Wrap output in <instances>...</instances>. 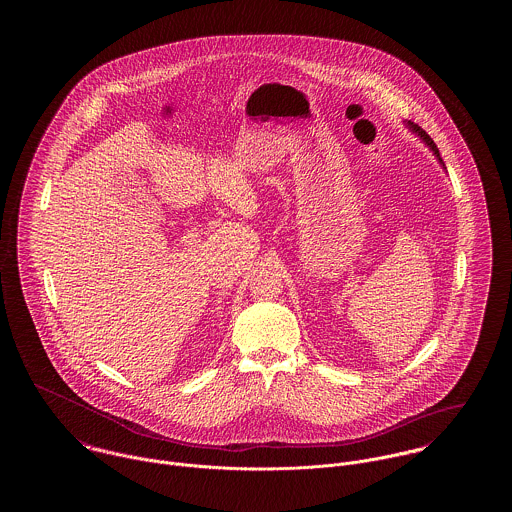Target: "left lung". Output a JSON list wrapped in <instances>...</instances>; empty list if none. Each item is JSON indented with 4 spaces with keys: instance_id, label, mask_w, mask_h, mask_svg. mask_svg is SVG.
I'll return each mask as SVG.
<instances>
[{
    "instance_id": "left-lung-1",
    "label": "left lung",
    "mask_w": 512,
    "mask_h": 512,
    "mask_svg": "<svg viewBox=\"0 0 512 512\" xmlns=\"http://www.w3.org/2000/svg\"><path fill=\"white\" fill-rule=\"evenodd\" d=\"M407 126L413 130L414 134H418V136H420V140H422L426 146L430 147V149L434 151V155L438 157L439 165L445 169V163H443V159H441V155H439L438 146H436V144H434V140L426 134V130H422L418 124H414V122L411 121L407 122Z\"/></svg>"
}]
</instances>
